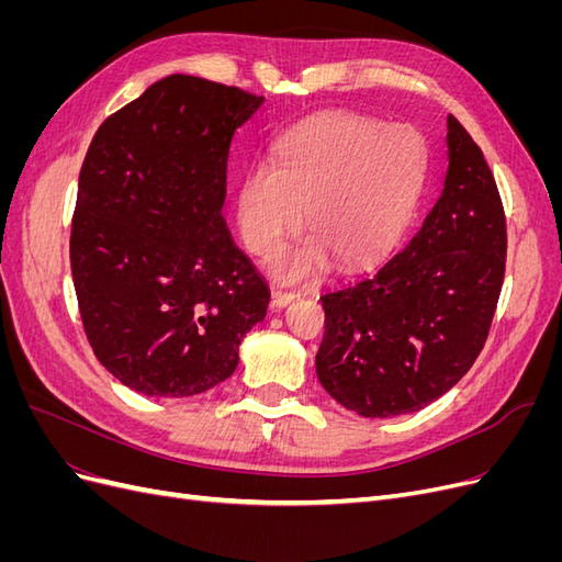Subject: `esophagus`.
Listing matches in <instances>:
<instances>
[{
	"label": "esophagus",
	"mask_w": 562,
	"mask_h": 562,
	"mask_svg": "<svg viewBox=\"0 0 562 562\" xmlns=\"http://www.w3.org/2000/svg\"><path fill=\"white\" fill-rule=\"evenodd\" d=\"M297 297H300L297 293H288V291H281V288H271V307H277V310L288 307V304L295 302Z\"/></svg>",
	"instance_id": "esophagus-1"
}]
</instances>
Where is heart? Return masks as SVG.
<instances>
[{
  "mask_svg": "<svg viewBox=\"0 0 562 562\" xmlns=\"http://www.w3.org/2000/svg\"><path fill=\"white\" fill-rule=\"evenodd\" d=\"M424 171L427 149L415 128L321 114L285 135L277 164L248 168L236 190V225L252 252L269 255L304 217L312 234L269 262L281 281L316 279L333 258L361 269L380 260L411 223Z\"/></svg>",
  "mask_w": 562,
  "mask_h": 562,
  "instance_id": "heart-1",
  "label": "heart"
}]
</instances>
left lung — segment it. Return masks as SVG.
Listing matches in <instances>:
<instances>
[{"label":"left lung","mask_w":562,"mask_h":562,"mask_svg":"<svg viewBox=\"0 0 562 562\" xmlns=\"http://www.w3.org/2000/svg\"><path fill=\"white\" fill-rule=\"evenodd\" d=\"M506 220L481 147L448 116L443 192L417 234L370 277L321 297L323 389L363 417L427 407L487 339L504 283Z\"/></svg>","instance_id":"left-lung-1"}]
</instances>
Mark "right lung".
<instances>
[{"mask_svg": "<svg viewBox=\"0 0 562 562\" xmlns=\"http://www.w3.org/2000/svg\"><path fill=\"white\" fill-rule=\"evenodd\" d=\"M265 103L171 75L108 116L83 159L70 236L79 312L98 361L151 398L234 375L269 288L223 215L236 128Z\"/></svg>", "mask_w": 562, "mask_h": 562, "instance_id": "1", "label": "right lung"}]
</instances>
